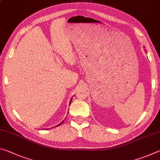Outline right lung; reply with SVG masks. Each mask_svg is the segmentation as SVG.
<instances>
[{
    "mask_svg": "<svg viewBox=\"0 0 160 160\" xmlns=\"http://www.w3.org/2000/svg\"><path fill=\"white\" fill-rule=\"evenodd\" d=\"M70 102H71V101H70ZM63 123V122H61V123ZM61 123H60V124H59V125H61Z\"/></svg>",
    "mask_w": 160,
    "mask_h": 160,
    "instance_id": "1",
    "label": "right lung"
}]
</instances>
